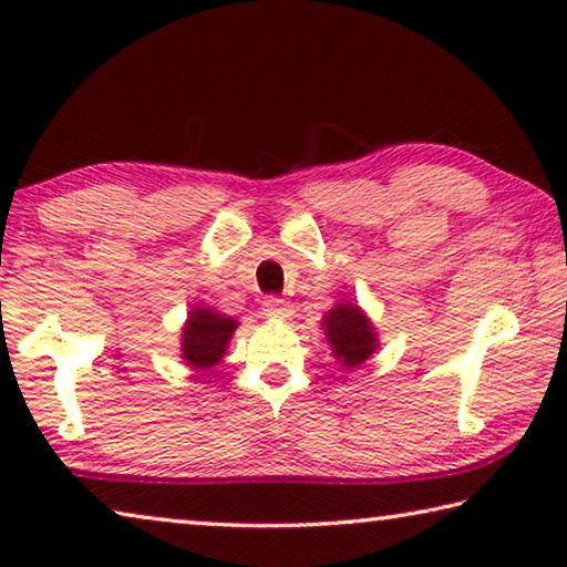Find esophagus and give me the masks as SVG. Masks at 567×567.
Segmentation results:
<instances>
[{
	"label": "esophagus",
	"instance_id": "34e87169",
	"mask_svg": "<svg viewBox=\"0 0 567 567\" xmlns=\"http://www.w3.org/2000/svg\"><path fill=\"white\" fill-rule=\"evenodd\" d=\"M262 315L274 317V320H289L291 305L281 297H268L266 301H262Z\"/></svg>",
	"mask_w": 567,
	"mask_h": 567
}]
</instances>
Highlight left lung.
I'll return each instance as SVG.
<instances>
[{
	"label": "left lung",
	"instance_id": "left-lung-1",
	"mask_svg": "<svg viewBox=\"0 0 567 567\" xmlns=\"http://www.w3.org/2000/svg\"><path fill=\"white\" fill-rule=\"evenodd\" d=\"M324 332L332 343V355L343 367H359L374 353L377 338L367 317L355 305H338L324 317Z\"/></svg>",
	"mask_w": 567,
	"mask_h": 567
}]
</instances>
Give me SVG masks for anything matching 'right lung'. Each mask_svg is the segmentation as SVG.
<instances>
[{"label": "right lung", "mask_w": 567, "mask_h": 567, "mask_svg": "<svg viewBox=\"0 0 567 567\" xmlns=\"http://www.w3.org/2000/svg\"><path fill=\"white\" fill-rule=\"evenodd\" d=\"M237 322L212 309H193L183 330V359L196 369H208L221 359Z\"/></svg>", "instance_id": "right-lung-1"}]
</instances>
